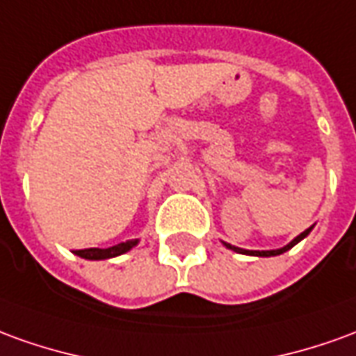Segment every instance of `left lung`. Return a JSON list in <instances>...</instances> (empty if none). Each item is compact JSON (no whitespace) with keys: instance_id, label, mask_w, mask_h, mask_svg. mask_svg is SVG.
<instances>
[{"instance_id":"8db88e82","label":"left lung","mask_w":356,"mask_h":356,"mask_svg":"<svg viewBox=\"0 0 356 356\" xmlns=\"http://www.w3.org/2000/svg\"><path fill=\"white\" fill-rule=\"evenodd\" d=\"M310 231H312V227H308L307 231H302L300 235H297V237H295V238H293V241H291L289 245H285V247H283V248H277V250H247V248L233 247V245H229V243H223V245H225V247H227V248H231V250H235V252H238V254H250V256H277V254H283L285 250H289V248L295 247V245H297L299 241H302V238L307 237V235H308V233H310Z\"/></svg>"}]
</instances>
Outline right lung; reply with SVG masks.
I'll return each mask as SVG.
<instances>
[{
	"label": "right lung",
	"mask_w": 356,
	"mask_h": 356,
	"mask_svg": "<svg viewBox=\"0 0 356 356\" xmlns=\"http://www.w3.org/2000/svg\"><path fill=\"white\" fill-rule=\"evenodd\" d=\"M138 243V238H133V241H125V243H119V245H113L109 248H84V250H74V254L81 256V258H86V260H106V258H113V256L125 254L131 248L135 247Z\"/></svg>",
	"instance_id": "1"
}]
</instances>
